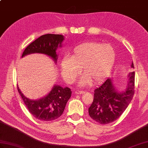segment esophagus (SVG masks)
Segmentation results:
<instances>
[{"mask_svg": "<svg viewBox=\"0 0 148 148\" xmlns=\"http://www.w3.org/2000/svg\"><path fill=\"white\" fill-rule=\"evenodd\" d=\"M84 93V91H82V90H76L75 92V94H82V93Z\"/></svg>", "mask_w": 148, "mask_h": 148, "instance_id": "1", "label": "esophagus"}]
</instances>
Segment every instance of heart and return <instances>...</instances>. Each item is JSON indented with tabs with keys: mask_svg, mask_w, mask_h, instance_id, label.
Segmentation results:
<instances>
[{
	"mask_svg": "<svg viewBox=\"0 0 148 148\" xmlns=\"http://www.w3.org/2000/svg\"><path fill=\"white\" fill-rule=\"evenodd\" d=\"M116 60V52L109 44L86 42L72 50L68 58L61 63V71L68 83H73L82 73L85 77L80 82L81 86L104 81L110 75Z\"/></svg>",
	"mask_w": 148,
	"mask_h": 148,
	"instance_id": "heart-1",
	"label": "heart"
}]
</instances>
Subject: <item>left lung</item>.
<instances>
[{
    "label": "left lung",
    "mask_w": 148,
    "mask_h": 148,
    "mask_svg": "<svg viewBox=\"0 0 148 148\" xmlns=\"http://www.w3.org/2000/svg\"><path fill=\"white\" fill-rule=\"evenodd\" d=\"M131 67L134 68L133 63ZM128 77L127 86L124 92H118L110 78L95 89L93 102L88 108L89 116L93 120L101 124H109L124 112L134 93V71L129 73Z\"/></svg>",
    "instance_id": "left-lung-1"
}]
</instances>
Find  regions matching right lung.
<instances>
[{
  "instance_id": "1",
  "label": "right lung",
  "mask_w": 148,
  "mask_h": 148,
  "mask_svg": "<svg viewBox=\"0 0 148 148\" xmlns=\"http://www.w3.org/2000/svg\"><path fill=\"white\" fill-rule=\"evenodd\" d=\"M63 40L64 36L61 34H47L41 36L26 47L22 57L31 53H41L51 57L56 63V49L58 47H62ZM17 90L29 112L41 121H53L62 116L71 95L70 88L67 86L63 88L58 85H55L48 95L34 100L25 97L18 86Z\"/></svg>"
}]
</instances>
